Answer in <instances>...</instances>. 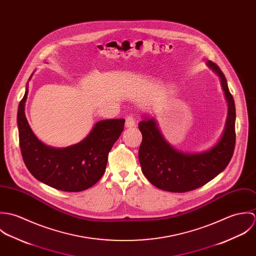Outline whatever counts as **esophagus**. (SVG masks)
Here are the masks:
<instances>
[{
	"instance_id": "esophagus-1",
	"label": "esophagus",
	"mask_w": 256,
	"mask_h": 256,
	"mask_svg": "<svg viewBox=\"0 0 256 256\" xmlns=\"http://www.w3.org/2000/svg\"><path fill=\"white\" fill-rule=\"evenodd\" d=\"M125 126L127 128H131V127L135 126V118L133 115H128L125 118Z\"/></svg>"
}]
</instances>
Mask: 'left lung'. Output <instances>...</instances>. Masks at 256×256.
Returning a JSON list of instances; mask_svg holds the SVG:
<instances>
[{
    "label": "left lung",
    "instance_id": "1",
    "mask_svg": "<svg viewBox=\"0 0 256 256\" xmlns=\"http://www.w3.org/2000/svg\"><path fill=\"white\" fill-rule=\"evenodd\" d=\"M207 65L219 74L228 106L224 131L216 146L201 154H185L164 139L152 118L139 123L143 137L139 148L142 172L150 182L162 190L182 193L197 189L220 174L232 156L236 146L234 100L219 66L212 61Z\"/></svg>",
    "mask_w": 256,
    "mask_h": 256
}]
</instances>
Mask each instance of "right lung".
Returning <instances> with one entry per match:
<instances>
[{
    "label": "right lung",
    "instance_id": "obj_1",
    "mask_svg": "<svg viewBox=\"0 0 256 256\" xmlns=\"http://www.w3.org/2000/svg\"><path fill=\"white\" fill-rule=\"evenodd\" d=\"M24 96L18 111L20 146L30 172L41 182L66 192H80L104 176L108 152L124 129L125 119L98 121L80 143L64 148L46 146L32 131L24 114Z\"/></svg>",
    "mask_w": 256,
    "mask_h": 256
}]
</instances>
